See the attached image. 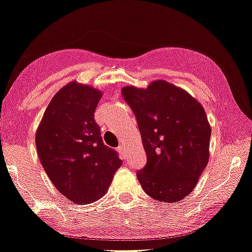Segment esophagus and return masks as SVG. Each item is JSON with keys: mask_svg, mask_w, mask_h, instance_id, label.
I'll list each match as a JSON object with an SVG mask.
<instances>
[{"mask_svg": "<svg viewBox=\"0 0 252 252\" xmlns=\"http://www.w3.org/2000/svg\"><path fill=\"white\" fill-rule=\"evenodd\" d=\"M126 146H125V145H120L119 147H118L119 153L121 154L122 156H125V155H126Z\"/></svg>", "mask_w": 252, "mask_h": 252, "instance_id": "1", "label": "esophagus"}]
</instances>
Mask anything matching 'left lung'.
<instances>
[{
	"label": "left lung",
	"instance_id": "left-lung-1",
	"mask_svg": "<svg viewBox=\"0 0 252 252\" xmlns=\"http://www.w3.org/2000/svg\"><path fill=\"white\" fill-rule=\"evenodd\" d=\"M122 95L137 118L147 164L137 172L149 197L178 202L192 192L209 159L212 127L198 100L181 87L155 80L126 86Z\"/></svg>",
	"mask_w": 252,
	"mask_h": 252
}]
</instances>
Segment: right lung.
Returning a JSON list of instances; mask_svg holds the SVG:
<instances>
[{
    "label": "right lung",
    "mask_w": 252,
    "mask_h": 252,
    "mask_svg": "<svg viewBox=\"0 0 252 252\" xmlns=\"http://www.w3.org/2000/svg\"><path fill=\"white\" fill-rule=\"evenodd\" d=\"M103 93L71 81L48 104L36 131L39 160L52 183L74 204L103 197L122 165L115 150L103 144L94 113Z\"/></svg>",
    "instance_id": "obj_1"
}]
</instances>
